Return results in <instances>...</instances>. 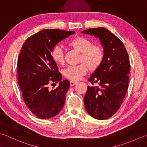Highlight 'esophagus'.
<instances>
[{"instance_id": "obj_1", "label": "esophagus", "mask_w": 147, "mask_h": 147, "mask_svg": "<svg viewBox=\"0 0 147 147\" xmlns=\"http://www.w3.org/2000/svg\"><path fill=\"white\" fill-rule=\"evenodd\" d=\"M77 83H78L77 82H74V81H70V86H73L74 85H76Z\"/></svg>"}]
</instances>
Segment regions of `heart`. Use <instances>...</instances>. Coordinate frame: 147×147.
Listing matches in <instances>:
<instances>
[{
    "label": "heart",
    "mask_w": 147,
    "mask_h": 147,
    "mask_svg": "<svg viewBox=\"0 0 147 147\" xmlns=\"http://www.w3.org/2000/svg\"><path fill=\"white\" fill-rule=\"evenodd\" d=\"M68 44L82 52L81 61L84 62L79 65H69L64 69V76L68 80L76 82L85 75L89 68L91 70H96L101 65L104 54L100 45H92L91 40L84 36L76 37L69 41ZM51 55L56 63L62 64L64 62V51L60 46L54 47Z\"/></svg>",
    "instance_id": "b5f03b06"
}]
</instances>
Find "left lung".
I'll list each match as a JSON object with an SVG mask.
<instances>
[{
  "mask_svg": "<svg viewBox=\"0 0 147 147\" xmlns=\"http://www.w3.org/2000/svg\"><path fill=\"white\" fill-rule=\"evenodd\" d=\"M82 33L98 38L104 49V59L88 79L84 96L86 112L93 118L104 120L112 117L120 108L129 84V55L119 38L104 28H93Z\"/></svg>",
  "mask_w": 147,
  "mask_h": 147,
  "instance_id": "1",
  "label": "left lung"
}]
</instances>
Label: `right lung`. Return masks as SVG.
<instances>
[{"label": "right lung", "mask_w": 147, "mask_h": 147, "mask_svg": "<svg viewBox=\"0 0 147 147\" xmlns=\"http://www.w3.org/2000/svg\"><path fill=\"white\" fill-rule=\"evenodd\" d=\"M74 32L46 29L28 38L19 55L18 82L22 97L29 110L42 119L55 116L64 105L69 88L68 80L62 81L51 51L61 40ZM60 81L57 88L51 90L48 84Z\"/></svg>", "instance_id": "add662e5"}]
</instances>
